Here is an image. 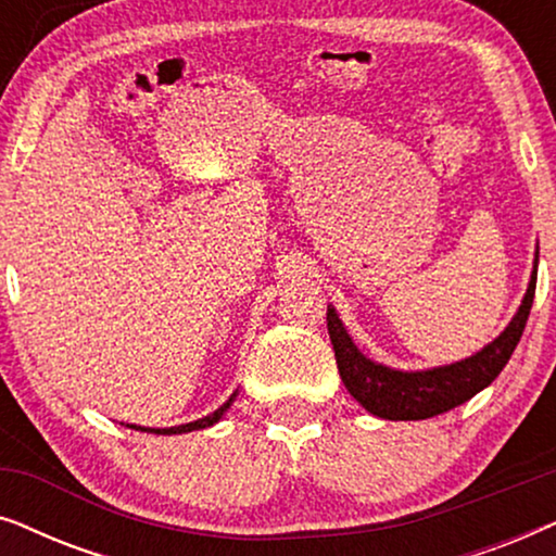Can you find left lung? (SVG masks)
Listing matches in <instances>:
<instances>
[{
	"label": "left lung",
	"instance_id": "1",
	"mask_svg": "<svg viewBox=\"0 0 556 556\" xmlns=\"http://www.w3.org/2000/svg\"><path fill=\"white\" fill-rule=\"evenodd\" d=\"M536 265L539 253L534 257L529 288L523 293V301L511 318V324L489 346H483L481 352L468 356V359L445 364V367L402 371L371 362L369 356H364L356 349L344 324L339 321L337 311L329 306L326 324H329V337L333 354H337L341 382H344L349 394L367 413L382 417V420H428V417L443 415L447 409L463 405L473 394L485 390L501 375L508 359H511L514 349L523 333V326H527L536 291Z\"/></svg>",
	"mask_w": 556,
	"mask_h": 556
}]
</instances>
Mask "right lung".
<instances>
[{
  "label": "right lung",
  "mask_w": 556,
  "mask_h": 556,
  "mask_svg": "<svg viewBox=\"0 0 556 556\" xmlns=\"http://www.w3.org/2000/svg\"><path fill=\"white\" fill-rule=\"evenodd\" d=\"M235 397H238V392L230 394V400L225 402L223 407H217L215 413L202 417V420H194V422H187V425H177V428H139V425H128V428L134 430H143V432H156V435H181V432H192V430H202V428H210V425L219 422V417H223L227 409H230V405L235 402Z\"/></svg>",
  "instance_id": "add662e5"
}]
</instances>
